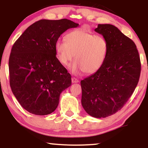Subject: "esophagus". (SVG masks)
<instances>
[{"mask_svg":"<svg viewBox=\"0 0 148 148\" xmlns=\"http://www.w3.org/2000/svg\"><path fill=\"white\" fill-rule=\"evenodd\" d=\"M71 82H72L73 84H75V83H78L79 82V79H77V78L72 77Z\"/></svg>","mask_w":148,"mask_h":148,"instance_id":"1","label":"esophagus"}]
</instances>
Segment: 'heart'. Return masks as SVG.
I'll use <instances>...</instances> for the list:
<instances>
[{
    "instance_id": "heart-1",
    "label": "heart",
    "mask_w": 148,
    "mask_h": 148,
    "mask_svg": "<svg viewBox=\"0 0 148 148\" xmlns=\"http://www.w3.org/2000/svg\"><path fill=\"white\" fill-rule=\"evenodd\" d=\"M54 48L57 59L62 65L66 66L75 57V61L70 66L73 73L92 74L104 64L108 43L104 36L78 29L66 34L65 42H56Z\"/></svg>"
}]
</instances>
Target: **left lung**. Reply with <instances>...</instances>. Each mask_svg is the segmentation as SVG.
<instances>
[{
  "label": "left lung",
  "mask_w": 148,
  "mask_h": 148,
  "mask_svg": "<svg viewBox=\"0 0 148 148\" xmlns=\"http://www.w3.org/2000/svg\"><path fill=\"white\" fill-rule=\"evenodd\" d=\"M106 38L108 51L100 69L81 81L82 104L95 118H105L123 108L134 92L141 73L137 46L114 25L98 24L94 29Z\"/></svg>",
  "instance_id": "8db88e82"
}]
</instances>
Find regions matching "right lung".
Returning a JSON list of instances; mask_svg holds the SVG:
<instances>
[{
	"label": "right lung",
	"instance_id": "right-lung-1",
	"mask_svg": "<svg viewBox=\"0 0 148 148\" xmlns=\"http://www.w3.org/2000/svg\"><path fill=\"white\" fill-rule=\"evenodd\" d=\"M78 23L41 19L28 27L13 44L9 60L10 86L21 106L36 115L53 112L71 76L56 58V42Z\"/></svg>",
	"mask_w": 148,
	"mask_h": 148
}]
</instances>
